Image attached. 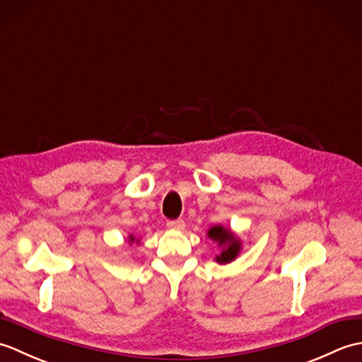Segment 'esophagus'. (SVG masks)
Masks as SVG:
<instances>
[{
    "mask_svg": "<svg viewBox=\"0 0 362 362\" xmlns=\"http://www.w3.org/2000/svg\"><path fill=\"white\" fill-rule=\"evenodd\" d=\"M168 227L173 228V230H183V228H185V222H183V219L168 221Z\"/></svg>",
    "mask_w": 362,
    "mask_h": 362,
    "instance_id": "esophagus-1",
    "label": "esophagus"
}]
</instances>
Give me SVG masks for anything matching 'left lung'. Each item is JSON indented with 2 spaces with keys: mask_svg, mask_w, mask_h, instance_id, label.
Instances as JSON below:
<instances>
[{
  "mask_svg": "<svg viewBox=\"0 0 362 362\" xmlns=\"http://www.w3.org/2000/svg\"><path fill=\"white\" fill-rule=\"evenodd\" d=\"M209 238L214 243H218L219 247L222 249L219 255L214 258L221 264H227L230 261H233L241 252V241L232 230H228L222 226H214L209 230Z\"/></svg>",
  "mask_w": 362,
  "mask_h": 362,
  "instance_id": "left-lung-1",
  "label": "left lung"
}]
</instances>
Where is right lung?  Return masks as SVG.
<instances>
[{"label": "right lung", "mask_w": 362, "mask_h": 362, "mask_svg": "<svg viewBox=\"0 0 362 362\" xmlns=\"http://www.w3.org/2000/svg\"><path fill=\"white\" fill-rule=\"evenodd\" d=\"M129 240H130V243H134L135 238H134V236H129Z\"/></svg>", "instance_id": "add662e5"}]
</instances>
